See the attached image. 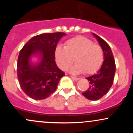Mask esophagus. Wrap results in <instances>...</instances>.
Instances as JSON below:
<instances>
[{"mask_svg": "<svg viewBox=\"0 0 133 133\" xmlns=\"http://www.w3.org/2000/svg\"><path fill=\"white\" fill-rule=\"evenodd\" d=\"M71 78L74 81H78L79 79V77H74V76H71Z\"/></svg>", "mask_w": 133, "mask_h": 133, "instance_id": "34e87169", "label": "esophagus"}]
</instances>
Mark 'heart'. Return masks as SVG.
<instances>
[{"label":"heart","mask_w":133,"mask_h":133,"mask_svg":"<svg viewBox=\"0 0 133 133\" xmlns=\"http://www.w3.org/2000/svg\"><path fill=\"white\" fill-rule=\"evenodd\" d=\"M55 57L58 66L62 70L67 69L72 63L74 59L76 64L71 68V72L79 74L84 72L86 74L97 71L104 59L101 47L82 36H77L67 41L64 47L57 46Z\"/></svg>","instance_id":"obj_1"}]
</instances>
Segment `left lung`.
Here are the masks:
<instances>
[{
	"instance_id": "8db88e82",
	"label": "left lung",
	"mask_w": 133,
	"mask_h": 133,
	"mask_svg": "<svg viewBox=\"0 0 133 133\" xmlns=\"http://www.w3.org/2000/svg\"><path fill=\"white\" fill-rule=\"evenodd\" d=\"M101 47L104 53V61L96 74L86 77L89 81V87L82 95L88 99L97 101L106 95L113 84L116 72V64L110 46L103 39L92 33Z\"/></svg>"
}]
</instances>
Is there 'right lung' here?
Segmentation results:
<instances>
[{
  "mask_svg": "<svg viewBox=\"0 0 133 133\" xmlns=\"http://www.w3.org/2000/svg\"><path fill=\"white\" fill-rule=\"evenodd\" d=\"M65 35L54 32L34 36L20 51L17 67L18 81L22 91L33 99L49 97L65 75L55 62V51L59 41ZM33 56L39 58L37 63L31 61Z\"/></svg>",
  "mask_w": 133,
  "mask_h": 133,
  "instance_id": "add662e5",
  "label": "right lung"
}]
</instances>
